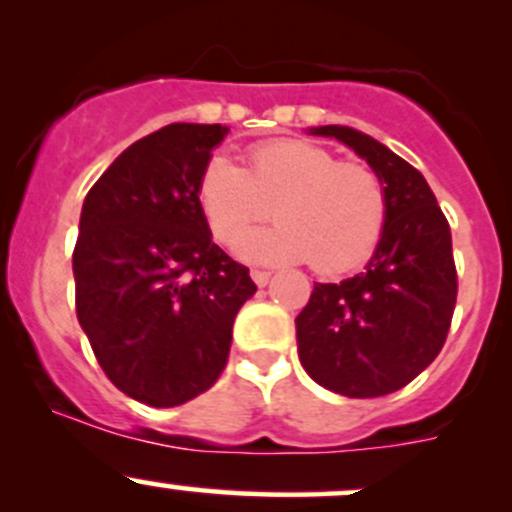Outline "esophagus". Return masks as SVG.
Segmentation results:
<instances>
[{
	"mask_svg": "<svg viewBox=\"0 0 512 512\" xmlns=\"http://www.w3.org/2000/svg\"><path fill=\"white\" fill-rule=\"evenodd\" d=\"M250 277H252V280H255L257 287H265L267 282H270L272 272H270V270H252Z\"/></svg>",
	"mask_w": 512,
	"mask_h": 512,
	"instance_id": "esophagus-1",
	"label": "esophagus"
}]
</instances>
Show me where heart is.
Returning a JSON list of instances; mask_svg holds the SVG:
<instances>
[{
  "label": "heart",
  "mask_w": 512,
  "mask_h": 512,
  "mask_svg": "<svg viewBox=\"0 0 512 512\" xmlns=\"http://www.w3.org/2000/svg\"><path fill=\"white\" fill-rule=\"evenodd\" d=\"M198 198L223 242L265 223L275 208L280 223L247 232L237 250L250 260H307L319 275L359 267L386 225V188L371 165L294 138L252 146L247 168L225 153L210 156Z\"/></svg>",
  "instance_id": "b5f03b06"
}]
</instances>
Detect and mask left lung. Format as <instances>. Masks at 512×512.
<instances>
[{
  "label": "left lung",
  "instance_id": "8db88e82",
  "mask_svg": "<svg viewBox=\"0 0 512 512\" xmlns=\"http://www.w3.org/2000/svg\"><path fill=\"white\" fill-rule=\"evenodd\" d=\"M354 148L386 188V225L364 272L317 282L297 324L299 361L324 389L376 399L404 389L443 349L456 309L451 227L426 178L366 133L314 128Z\"/></svg>",
  "mask_w": 512,
  "mask_h": 512
}]
</instances>
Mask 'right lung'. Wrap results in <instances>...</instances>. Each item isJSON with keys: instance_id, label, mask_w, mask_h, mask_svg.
I'll use <instances>...</instances> for the list:
<instances>
[{"instance_id": "obj_1", "label": "right lung", "mask_w": 512, "mask_h": 512, "mask_svg": "<svg viewBox=\"0 0 512 512\" xmlns=\"http://www.w3.org/2000/svg\"><path fill=\"white\" fill-rule=\"evenodd\" d=\"M225 133L220 123H170L141 138L81 210L76 317L111 384L156 409L220 379L232 322L257 292L250 270L213 242L198 198Z\"/></svg>"}]
</instances>
